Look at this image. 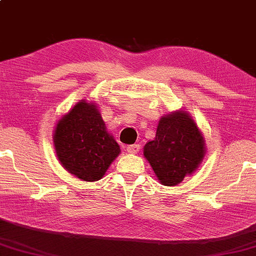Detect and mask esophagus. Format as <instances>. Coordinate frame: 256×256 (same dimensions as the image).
Masks as SVG:
<instances>
[{"instance_id":"esophagus-1","label":"esophagus","mask_w":256,"mask_h":256,"mask_svg":"<svg viewBox=\"0 0 256 256\" xmlns=\"http://www.w3.org/2000/svg\"><path fill=\"white\" fill-rule=\"evenodd\" d=\"M139 150H140L139 144H131V146L126 147V152L128 154H136V152H139Z\"/></svg>"}]
</instances>
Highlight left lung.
I'll return each instance as SVG.
<instances>
[{
  "label": "left lung",
  "instance_id": "left-lung-1",
  "mask_svg": "<svg viewBox=\"0 0 256 256\" xmlns=\"http://www.w3.org/2000/svg\"><path fill=\"white\" fill-rule=\"evenodd\" d=\"M206 140L198 124L185 110L160 118L154 140L144 147V156L164 186H177L204 161Z\"/></svg>",
  "mask_w": 256,
  "mask_h": 256
}]
</instances>
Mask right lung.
I'll return each mask as SVG.
<instances>
[{"label":"right lung","instance_id":"obj_1","mask_svg":"<svg viewBox=\"0 0 256 256\" xmlns=\"http://www.w3.org/2000/svg\"><path fill=\"white\" fill-rule=\"evenodd\" d=\"M60 166L84 182H96L120 154L94 101L85 98L60 118L52 133Z\"/></svg>","mask_w":256,"mask_h":256}]
</instances>
